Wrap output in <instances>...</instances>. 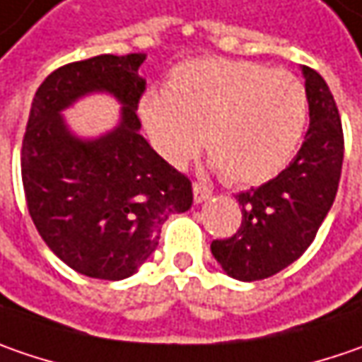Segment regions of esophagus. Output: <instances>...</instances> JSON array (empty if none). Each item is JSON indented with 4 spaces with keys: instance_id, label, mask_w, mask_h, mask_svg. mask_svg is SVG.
Wrapping results in <instances>:
<instances>
[{
    "instance_id": "1",
    "label": "esophagus",
    "mask_w": 362,
    "mask_h": 362,
    "mask_svg": "<svg viewBox=\"0 0 362 362\" xmlns=\"http://www.w3.org/2000/svg\"><path fill=\"white\" fill-rule=\"evenodd\" d=\"M192 190H194V202H202V200L211 198L212 194L211 188H206V186H202V184H198V182H194Z\"/></svg>"
}]
</instances>
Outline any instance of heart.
Wrapping results in <instances>:
<instances>
[{"mask_svg":"<svg viewBox=\"0 0 362 362\" xmlns=\"http://www.w3.org/2000/svg\"><path fill=\"white\" fill-rule=\"evenodd\" d=\"M139 115L172 165L186 164L204 141L228 184L257 186L291 160L306 127L308 99L291 72L206 58L178 66L164 95L141 99Z\"/></svg>","mask_w":362,"mask_h":362,"instance_id":"b5f03b06","label":"heart"}]
</instances>
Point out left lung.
I'll return each instance as SVG.
<instances>
[{
	"mask_svg": "<svg viewBox=\"0 0 362 362\" xmlns=\"http://www.w3.org/2000/svg\"><path fill=\"white\" fill-rule=\"evenodd\" d=\"M306 81L310 127L300 151L274 180L237 194L241 227L223 241H212L214 259L227 275L257 281L279 274L314 241L337 197L344 135L337 103L314 69Z\"/></svg>",
	"mask_w": 362,
	"mask_h": 362,
	"instance_id": "8db88e82",
	"label": "left lung"
}]
</instances>
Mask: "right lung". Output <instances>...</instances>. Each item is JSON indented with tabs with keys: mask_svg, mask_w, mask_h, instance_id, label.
Returning a JSON list of instances; mask_svg holds the SVG:
<instances>
[{
	"mask_svg": "<svg viewBox=\"0 0 362 362\" xmlns=\"http://www.w3.org/2000/svg\"><path fill=\"white\" fill-rule=\"evenodd\" d=\"M146 54H101L64 64L40 85L22 141V182L40 237L74 272L117 281L158 247L170 214L192 206V182L139 134ZM111 92L124 107L113 132L74 138L59 111L87 92Z\"/></svg>",
	"mask_w": 362,
	"mask_h": 362,
	"instance_id": "right-lung-1",
	"label": "right lung"
}]
</instances>
